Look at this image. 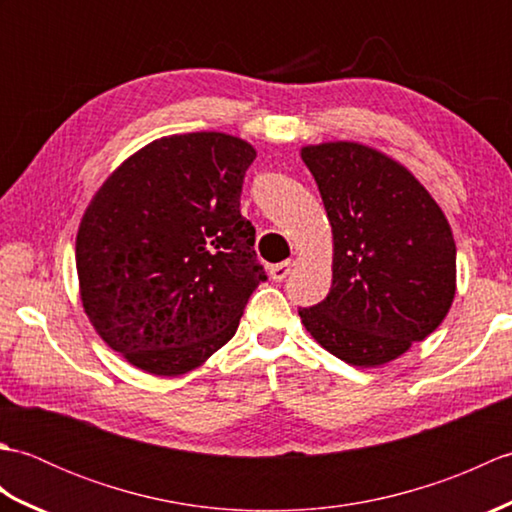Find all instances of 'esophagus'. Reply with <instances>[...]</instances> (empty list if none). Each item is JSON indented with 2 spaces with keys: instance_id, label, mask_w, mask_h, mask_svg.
Here are the masks:
<instances>
[{
  "instance_id": "obj_1",
  "label": "esophagus",
  "mask_w": 512,
  "mask_h": 512,
  "mask_svg": "<svg viewBox=\"0 0 512 512\" xmlns=\"http://www.w3.org/2000/svg\"><path fill=\"white\" fill-rule=\"evenodd\" d=\"M292 266H295V262H292V259H286V262H281V264H273V266H270V270H268L270 279H273V281H284L290 275Z\"/></svg>"
}]
</instances>
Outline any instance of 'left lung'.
Returning a JSON list of instances; mask_svg holds the SVG:
<instances>
[{
	"instance_id": "8db88e82",
	"label": "left lung",
	"mask_w": 512,
	"mask_h": 512,
	"mask_svg": "<svg viewBox=\"0 0 512 512\" xmlns=\"http://www.w3.org/2000/svg\"><path fill=\"white\" fill-rule=\"evenodd\" d=\"M332 224V288L299 308L341 361L378 367L424 341L455 297V242L429 191L400 162L358 143L301 149Z\"/></svg>"
}]
</instances>
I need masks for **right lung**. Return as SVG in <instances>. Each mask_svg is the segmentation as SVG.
Instances as JSON below:
<instances>
[{"label":"right lung","instance_id":"add662e5","mask_svg":"<svg viewBox=\"0 0 512 512\" xmlns=\"http://www.w3.org/2000/svg\"><path fill=\"white\" fill-rule=\"evenodd\" d=\"M253 145L222 132L158 138L96 191L76 235L94 330L156 376L200 367L233 339L266 281L255 226L239 213Z\"/></svg>","mask_w":512,"mask_h":512}]
</instances>
